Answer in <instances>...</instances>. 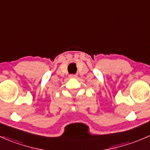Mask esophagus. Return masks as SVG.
Here are the masks:
<instances>
[{"label": "esophagus", "instance_id": "obj_1", "mask_svg": "<svg viewBox=\"0 0 150 150\" xmlns=\"http://www.w3.org/2000/svg\"><path fill=\"white\" fill-rule=\"evenodd\" d=\"M78 78V75H70V78Z\"/></svg>", "mask_w": 150, "mask_h": 150}]
</instances>
